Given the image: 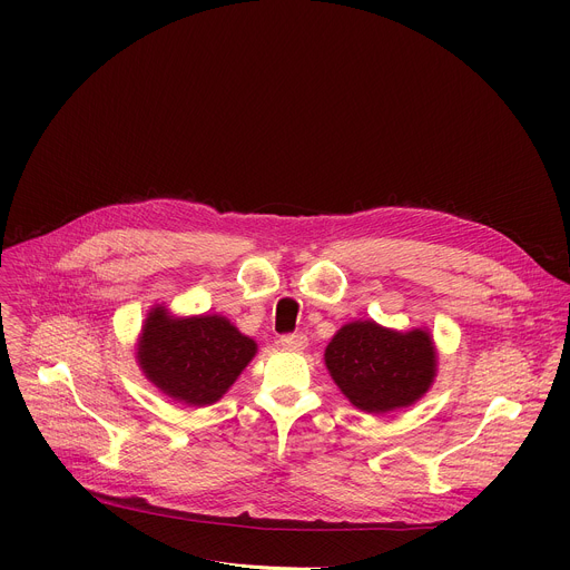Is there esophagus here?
I'll return each mask as SVG.
<instances>
[{"instance_id": "1", "label": "esophagus", "mask_w": 570, "mask_h": 570, "mask_svg": "<svg viewBox=\"0 0 570 570\" xmlns=\"http://www.w3.org/2000/svg\"><path fill=\"white\" fill-rule=\"evenodd\" d=\"M279 345L286 350H304L306 347V336L304 334H284L279 338Z\"/></svg>"}]
</instances>
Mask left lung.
Returning <instances> with one entry per match:
<instances>
[{
  "label": "left lung",
  "instance_id": "1",
  "mask_svg": "<svg viewBox=\"0 0 570 570\" xmlns=\"http://www.w3.org/2000/svg\"><path fill=\"white\" fill-rule=\"evenodd\" d=\"M324 363L343 394L365 413L415 403L435 376V350L426 332L399 334L372 320L345 324L327 345Z\"/></svg>",
  "mask_w": 570,
  "mask_h": 570
}]
</instances>
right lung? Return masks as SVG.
<instances>
[{
  "label": "right lung",
  "mask_w": 570,
  "mask_h": 570,
  "mask_svg": "<svg viewBox=\"0 0 570 570\" xmlns=\"http://www.w3.org/2000/svg\"><path fill=\"white\" fill-rule=\"evenodd\" d=\"M255 352V341L220 315L174 320L165 308H155L144 324L139 365L176 401L207 405L227 392Z\"/></svg>",
  "instance_id": "right-lung-1"
}]
</instances>
